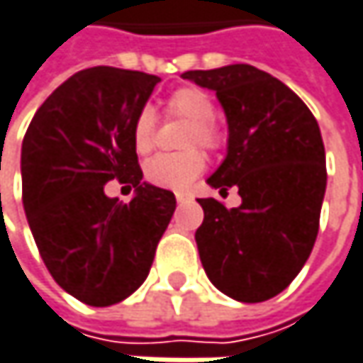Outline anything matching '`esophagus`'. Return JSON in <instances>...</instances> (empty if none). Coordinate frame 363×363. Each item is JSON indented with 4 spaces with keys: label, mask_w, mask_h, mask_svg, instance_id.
I'll list each match as a JSON object with an SVG mask.
<instances>
[{
    "label": "esophagus",
    "mask_w": 363,
    "mask_h": 363,
    "mask_svg": "<svg viewBox=\"0 0 363 363\" xmlns=\"http://www.w3.org/2000/svg\"><path fill=\"white\" fill-rule=\"evenodd\" d=\"M174 197H177V201L179 203L191 201V195H189V193H184V191H177V193H174Z\"/></svg>",
    "instance_id": "34e87169"
}]
</instances>
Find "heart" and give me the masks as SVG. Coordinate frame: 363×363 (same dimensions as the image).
<instances>
[{
	"label": "heart",
	"instance_id": "b5f03b06",
	"mask_svg": "<svg viewBox=\"0 0 363 363\" xmlns=\"http://www.w3.org/2000/svg\"><path fill=\"white\" fill-rule=\"evenodd\" d=\"M168 117L186 121L189 127L182 133V150L179 154H160L154 156L145 164V179L160 186V189H186L205 170V156L195 145H201L209 152H216L222 141V129L213 121L216 104L211 96L195 86H184L174 90L166 100ZM133 147L139 156H145L154 147L156 127H154V113L143 108L133 123Z\"/></svg>",
	"mask_w": 363,
	"mask_h": 363
}]
</instances>
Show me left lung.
<instances>
[{"instance_id": "8db88e82", "label": "left lung", "mask_w": 363, "mask_h": 363, "mask_svg": "<svg viewBox=\"0 0 363 363\" xmlns=\"http://www.w3.org/2000/svg\"><path fill=\"white\" fill-rule=\"evenodd\" d=\"M216 92L228 118V154L207 179L242 203L199 199L203 269L225 296L255 304L288 288L308 261L327 189L320 129L302 98L252 65L184 72Z\"/></svg>"}]
</instances>
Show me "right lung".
<instances>
[{
  "label": "right lung",
  "mask_w": 363,
  "mask_h": 363,
  "mask_svg": "<svg viewBox=\"0 0 363 363\" xmlns=\"http://www.w3.org/2000/svg\"><path fill=\"white\" fill-rule=\"evenodd\" d=\"M158 75L90 67L63 82L22 141V203L53 279L88 306H111L145 281L170 224L174 193L143 182L133 123ZM113 178L136 191L104 195Z\"/></svg>",
  "instance_id": "add662e5"
}]
</instances>
